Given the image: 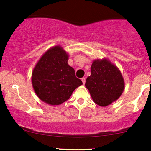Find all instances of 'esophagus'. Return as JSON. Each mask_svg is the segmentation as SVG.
<instances>
[{
    "mask_svg": "<svg viewBox=\"0 0 151 151\" xmlns=\"http://www.w3.org/2000/svg\"><path fill=\"white\" fill-rule=\"evenodd\" d=\"M82 81V83H83V84H85V82H86V78H81Z\"/></svg>",
    "mask_w": 151,
    "mask_h": 151,
    "instance_id": "obj_1",
    "label": "esophagus"
}]
</instances>
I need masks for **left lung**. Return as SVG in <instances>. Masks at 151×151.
<instances>
[{"label":"left lung","instance_id":"8db88e82","mask_svg":"<svg viewBox=\"0 0 151 151\" xmlns=\"http://www.w3.org/2000/svg\"><path fill=\"white\" fill-rule=\"evenodd\" d=\"M85 86L96 104L106 106L121 96L125 84L117 66L104 58L93 62L91 76L86 78Z\"/></svg>","mask_w":151,"mask_h":151}]
</instances>
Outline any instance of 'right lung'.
Returning a JSON list of instances; mask_svg holds the SVG:
<instances>
[{"mask_svg":"<svg viewBox=\"0 0 151 151\" xmlns=\"http://www.w3.org/2000/svg\"><path fill=\"white\" fill-rule=\"evenodd\" d=\"M69 55L60 45L51 47L36 63L32 75L33 88L40 100L51 106L67 101L82 84L68 65Z\"/></svg>","mask_w":151,"mask_h":151,"instance_id":"add662e5","label":"right lung"}]
</instances>
